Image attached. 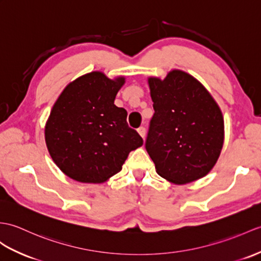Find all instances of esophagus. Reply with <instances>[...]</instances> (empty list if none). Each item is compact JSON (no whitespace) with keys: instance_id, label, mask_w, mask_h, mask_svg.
Instances as JSON below:
<instances>
[{"instance_id":"esophagus-1","label":"esophagus","mask_w":261,"mask_h":261,"mask_svg":"<svg viewBox=\"0 0 261 261\" xmlns=\"http://www.w3.org/2000/svg\"><path fill=\"white\" fill-rule=\"evenodd\" d=\"M138 133L144 139V137H145V129L143 128V126H140V128L138 129Z\"/></svg>"}]
</instances>
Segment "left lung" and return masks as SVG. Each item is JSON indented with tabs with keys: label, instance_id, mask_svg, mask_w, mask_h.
Masks as SVG:
<instances>
[{
	"label": "left lung",
	"instance_id": "left-lung-1",
	"mask_svg": "<svg viewBox=\"0 0 261 261\" xmlns=\"http://www.w3.org/2000/svg\"><path fill=\"white\" fill-rule=\"evenodd\" d=\"M154 114L145 142L160 177L186 185L207 175L219 158L225 123L218 103L196 77L181 70L149 76Z\"/></svg>",
	"mask_w": 261,
	"mask_h": 261
}]
</instances>
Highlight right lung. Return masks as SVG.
Instances as JSON below:
<instances>
[{
  "mask_svg": "<svg viewBox=\"0 0 261 261\" xmlns=\"http://www.w3.org/2000/svg\"><path fill=\"white\" fill-rule=\"evenodd\" d=\"M124 76L101 71L79 76L64 88L45 123L52 160L65 175L83 184H103L117 174L142 138L129 128L126 111L114 105Z\"/></svg>",
  "mask_w": 261,
  "mask_h": 261,
  "instance_id": "right-lung-1",
  "label": "right lung"
}]
</instances>
